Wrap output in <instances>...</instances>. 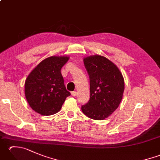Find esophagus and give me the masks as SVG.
<instances>
[{"label":"esophagus","instance_id":"obj_1","mask_svg":"<svg viewBox=\"0 0 160 160\" xmlns=\"http://www.w3.org/2000/svg\"><path fill=\"white\" fill-rule=\"evenodd\" d=\"M77 95V92H76V91H72V92H71V96H76Z\"/></svg>","mask_w":160,"mask_h":160}]
</instances>
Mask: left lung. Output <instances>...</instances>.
<instances>
[{"label": "left lung", "mask_w": 160, "mask_h": 160, "mask_svg": "<svg viewBox=\"0 0 160 160\" xmlns=\"http://www.w3.org/2000/svg\"><path fill=\"white\" fill-rule=\"evenodd\" d=\"M89 77L90 98L81 107L83 113L96 120H103L117 109L124 90L120 70L107 58L99 55L84 59Z\"/></svg>", "instance_id": "8db88e82"}]
</instances>
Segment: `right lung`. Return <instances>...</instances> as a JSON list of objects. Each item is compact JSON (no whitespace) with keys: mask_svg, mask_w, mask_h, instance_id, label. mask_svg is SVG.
<instances>
[{"mask_svg":"<svg viewBox=\"0 0 160 160\" xmlns=\"http://www.w3.org/2000/svg\"><path fill=\"white\" fill-rule=\"evenodd\" d=\"M67 56H51L42 60L27 78L26 99L29 106L42 115L58 113L71 93L64 86L60 70L68 60Z\"/></svg>","mask_w":160,"mask_h":160,"instance_id":"obj_1","label":"right lung"}]
</instances>
